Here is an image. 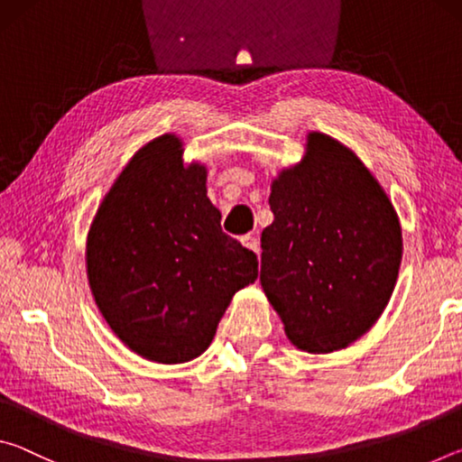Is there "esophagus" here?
<instances>
[{
  "mask_svg": "<svg viewBox=\"0 0 462 462\" xmlns=\"http://www.w3.org/2000/svg\"><path fill=\"white\" fill-rule=\"evenodd\" d=\"M242 245L253 250V253H259V238L253 236V234H246V236H242Z\"/></svg>",
  "mask_w": 462,
  "mask_h": 462,
  "instance_id": "obj_1",
  "label": "esophagus"
}]
</instances>
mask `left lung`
<instances>
[{"label":"left lung","instance_id":"left-lung-1","mask_svg":"<svg viewBox=\"0 0 462 462\" xmlns=\"http://www.w3.org/2000/svg\"><path fill=\"white\" fill-rule=\"evenodd\" d=\"M275 216L261 236V285L306 353L346 348L377 322L402 264L393 203L358 156L310 132L301 162L271 185Z\"/></svg>","mask_w":462,"mask_h":462}]
</instances>
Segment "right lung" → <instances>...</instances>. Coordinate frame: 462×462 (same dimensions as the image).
<instances>
[{
    "mask_svg": "<svg viewBox=\"0 0 462 462\" xmlns=\"http://www.w3.org/2000/svg\"><path fill=\"white\" fill-rule=\"evenodd\" d=\"M208 169L185 165L175 134L132 156L88 234V279L101 316L130 350L162 365L206 353L238 289L254 283L253 250L222 232Z\"/></svg>",
    "mask_w": 462,
    "mask_h": 462,
    "instance_id": "right-lung-1",
    "label": "right lung"
}]
</instances>
